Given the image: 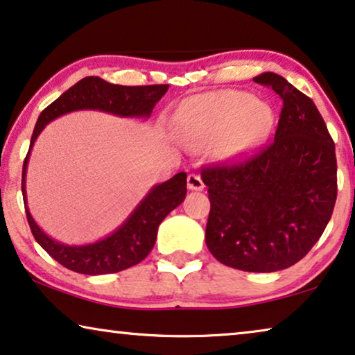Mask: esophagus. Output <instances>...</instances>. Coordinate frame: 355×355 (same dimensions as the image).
I'll return each mask as SVG.
<instances>
[{
    "label": "esophagus",
    "mask_w": 355,
    "mask_h": 355,
    "mask_svg": "<svg viewBox=\"0 0 355 355\" xmlns=\"http://www.w3.org/2000/svg\"><path fill=\"white\" fill-rule=\"evenodd\" d=\"M187 187L189 190H203L205 184L202 181V178H200V174H189L187 176Z\"/></svg>",
    "instance_id": "34e87169"
}]
</instances>
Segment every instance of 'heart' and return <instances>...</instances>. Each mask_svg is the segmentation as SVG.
<instances>
[{"instance_id":"b5f03b06","label":"heart","mask_w":355,"mask_h":355,"mask_svg":"<svg viewBox=\"0 0 355 355\" xmlns=\"http://www.w3.org/2000/svg\"><path fill=\"white\" fill-rule=\"evenodd\" d=\"M182 120L195 135L218 137L232 129L223 146L225 157L239 155L266 135L274 120L270 107L243 91L195 96L182 107Z\"/></svg>"}]
</instances>
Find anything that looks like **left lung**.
Returning a JSON list of instances; mask_svg holds the SVG:
<instances>
[{
	"mask_svg": "<svg viewBox=\"0 0 355 355\" xmlns=\"http://www.w3.org/2000/svg\"><path fill=\"white\" fill-rule=\"evenodd\" d=\"M253 81L284 101L275 137L229 166L203 169L211 203L208 250L219 263L245 272L288 269L309 253L336 202L335 142L311 97L284 76Z\"/></svg>",
	"mask_w": 355,
	"mask_h": 355,
	"instance_id": "8db88e82",
	"label": "left lung"
}]
</instances>
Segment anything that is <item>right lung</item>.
I'll list each match as a JSON object with an SVG mask.
<instances>
[{
  "label": "right lung",
  "instance_id": "right-lung-1",
  "mask_svg": "<svg viewBox=\"0 0 355 355\" xmlns=\"http://www.w3.org/2000/svg\"><path fill=\"white\" fill-rule=\"evenodd\" d=\"M168 88L169 85L120 86L107 83L99 76H86L40 114L22 169L25 213L35 240L51 258L67 269L86 275H102L139 264L155 245L158 225L186 198L187 174L178 173L169 181L153 186L125 223L105 239L88 245H65L46 235L28 211L25 176L35 141L49 121L75 110H99L118 116L148 118Z\"/></svg>",
  "mask_w": 355,
  "mask_h": 355
}]
</instances>
